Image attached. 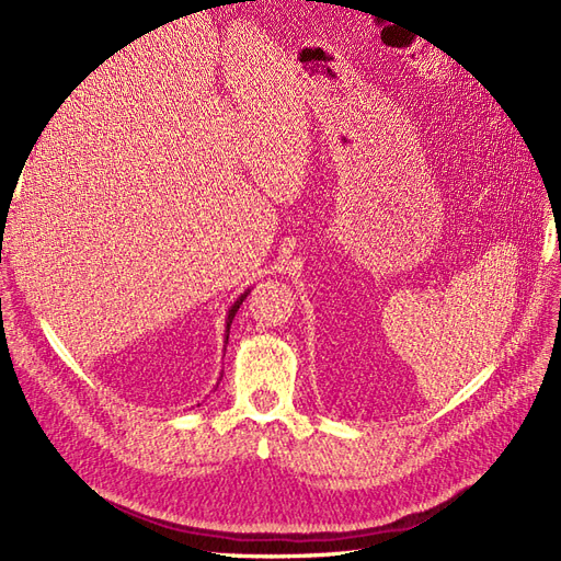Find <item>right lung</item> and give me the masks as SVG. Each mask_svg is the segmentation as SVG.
Here are the masks:
<instances>
[{
  "instance_id": "right-lung-1",
  "label": "right lung",
  "mask_w": 561,
  "mask_h": 561,
  "mask_svg": "<svg viewBox=\"0 0 561 561\" xmlns=\"http://www.w3.org/2000/svg\"><path fill=\"white\" fill-rule=\"evenodd\" d=\"M244 298H247V294H244L242 298H239V300L234 302V306L230 308V312H228V335H230V324H232V319H234V312L239 310V306H242V300H244ZM228 335H226V339H228Z\"/></svg>"
}]
</instances>
